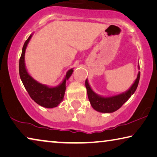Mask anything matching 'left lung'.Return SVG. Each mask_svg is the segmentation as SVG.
Here are the masks:
<instances>
[{
  "label": "left lung",
  "instance_id": "obj_1",
  "mask_svg": "<svg viewBox=\"0 0 157 157\" xmlns=\"http://www.w3.org/2000/svg\"><path fill=\"white\" fill-rule=\"evenodd\" d=\"M138 68H140L139 65ZM140 73L139 72L135 82L127 91L118 94V95L110 97H103L96 94L92 90L88 82V79H86L85 81V86L86 91H87L89 100L90 101L92 108L96 111L103 113H111L117 110L128 100L131 95H133L134 92L136 91L137 87H138L139 80H140Z\"/></svg>",
  "mask_w": 157,
  "mask_h": 157
}]
</instances>
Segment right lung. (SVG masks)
Wrapping results in <instances>:
<instances>
[{
	"label": "right lung",
	"mask_w": 157,
	"mask_h": 157,
	"mask_svg": "<svg viewBox=\"0 0 157 157\" xmlns=\"http://www.w3.org/2000/svg\"><path fill=\"white\" fill-rule=\"evenodd\" d=\"M32 36L33 34H31L29 37V38L24 43L23 48H22L21 55L20 59H19V75H20V78L25 89H26L31 98L36 103L44 108H55L63 100L66 89V80H68L71 75L73 74V68L68 71L63 82L55 87H49V86L40 83L36 79H34L27 71L26 66H25L24 59L26 47L28 45Z\"/></svg>",
	"instance_id": "right-lung-1"
}]
</instances>
